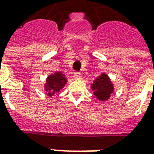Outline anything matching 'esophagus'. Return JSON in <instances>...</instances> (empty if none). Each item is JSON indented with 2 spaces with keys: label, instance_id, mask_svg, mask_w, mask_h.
I'll return each mask as SVG.
<instances>
[{
  "label": "esophagus",
  "instance_id": "34e87169",
  "mask_svg": "<svg viewBox=\"0 0 154 154\" xmlns=\"http://www.w3.org/2000/svg\"><path fill=\"white\" fill-rule=\"evenodd\" d=\"M73 77L75 79H81L82 78V74L80 72H74Z\"/></svg>",
  "mask_w": 154,
  "mask_h": 154
}]
</instances>
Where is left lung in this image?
<instances>
[{"label":"left lung","instance_id":"obj_1","mask_svg":"<svg viewBox=\"0 0 154 154\" xmlns=\"http://www.w3.org/2000/svg\"><path fill=\"white\" fill-rule=\"evenodd\" d=\"M91 88L93 91L94 95L100 101L108 100L111 93H113L114 91L113 84L110 77L106 73L100 74L99 77H97L93 83L91 85Z\"/></svg>","mask_w":154,"mask_h":154}]
</instances>
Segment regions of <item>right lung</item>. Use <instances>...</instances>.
<instances>
[{"label":"right lung","mask_w":154,"mask_h":154,"mask_svg":"<svg viewBox=\"0 0 154 154\" xmlns=\"http://www.w3.org/2000/svg\"><path fill=\"white\" fill-rule=\"evenodd\" d=\"M66 83L67 79L65 77V75L61 72H57L54 74H51L47 77L44 88L48 92V96L52 97L55 93L58 92L62 88H63Z\"/></svg>","instance_id":"obj_1"}]
</instances>
